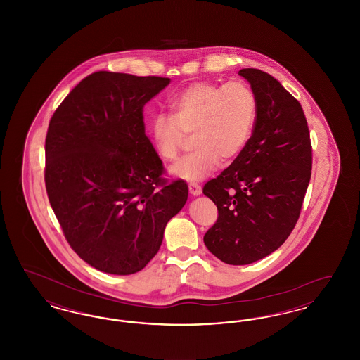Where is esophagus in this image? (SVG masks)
Here are the masks:
<instances>
[{"instance_id": "obj_1", "label": "esophagus", "mask_w": 360, "mask_h": 360, "mask_svg": "<svg viewBox=\"0 0 360 360\" xmlns=\"http://www.w3.org/2000/svg\"><path fill=\"white\" fill-rule=\"evenodd\" d=\"M188 191H190L191 195L197 197V195H201L202 188H201V186H200L198 184H190V185H188Z\"/></svg>"}]
</instances>
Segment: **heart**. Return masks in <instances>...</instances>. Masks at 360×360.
I'll return each mask as SVG.
<instances>
[{"label":"heart","mask_w":360,"mask_h":360,"mask_svg":"<svg viewBox=\"0 0 360 360\" xmlns=\"http://www.w3.org/2000/svg\"><path fill=\"white\" fill-rule=\"evenodd\" d=\"M172 115L159 113L151 121L155 150L165 160H175L188 134L195 147L172 167V174L186 182L202 181L223 159L239 156L251 139L257 115V96L241 81L220 86L195 82L176 93Z\"/></svg>","instance_id":"heart-1"}]
</instances>
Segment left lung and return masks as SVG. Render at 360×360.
<instances>
[{"mask_svg":"<svg viewBox=\"0 0 360 360\" xmlns=\"http://www.w3.org/2000/svg\"><path fill=\"white\" fill-rule=\"evenodd\" d=\"M257 115L244 150L202 193L219 210L204 236L226 264L243 266L278 250L295 226L311 174V146L301 103L274 77L241 69Z\"/></svg>","mask_w":360,"mask_h":360,"instance_id":"obj_1","label":"left lung"}]
</instances>
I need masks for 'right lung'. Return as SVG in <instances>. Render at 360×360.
<instances>
[{"mask_svg": "<svg viewBox=\"0 0 360 360\" xmlns=\"http://www.w3.org/2000/svg\"><path fill=\"white\" fill-rule=\"evenodd\" d=\"M170 78L97 71L75 86L46 137V188L71 248L91 267L135 274L159 251L188 201L167 184L146 135L143 108Z\"/></svg>", "mask_w": 360, "mask_h": 360, "instance_id": "1", "label": "right lung"}]
</instances>
